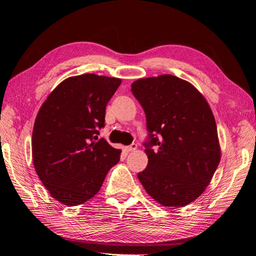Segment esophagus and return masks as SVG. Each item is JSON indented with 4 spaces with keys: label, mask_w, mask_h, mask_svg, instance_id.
Wrapping results in <instances>:
<instances>
[{
    "label": "esophagus",
    "mask_w": 256,
    "mask_h": 256,
    "mask_svg": "<svg viewBox=\"0 0 256 256\" xmlns=\"http://www.w3.org/2000/svg\"><path fill=\"white\" fill-rule=\"evenodd\" d=\"M136 149H137V144H132L130 146H128V147H126V150L128 152H134Z\"/></svg>",
    "instance_id": "esophagus-1"
}]
</instances>
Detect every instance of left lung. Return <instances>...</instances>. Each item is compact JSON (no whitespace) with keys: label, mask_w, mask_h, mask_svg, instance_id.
<instances>
[{"label":"left lung","mask_w":256,"mask_h":256,"mask_svg":"<svg viewBox=\"0 0 256 256\" xmlns=\"http://www.w3.org/2000/svg\"><path fill=\"white\" fill-rule=\"evenodd\" d=\"M130 90L150 133L144 144L148 165L138 179L160 206H186L205 191L221 160L208 102L191 82L168 74L137 79Z\"/></svg>","instance_id":"1"}]
</instances>
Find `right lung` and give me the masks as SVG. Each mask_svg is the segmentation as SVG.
<instances>
[{"label": "right lung", "instance_id": "obj_1", "mask_svg": "<svg viewBox=\"0 0 256 256\" xmlns=\"http://www.w3.org/2000/svg\"><path fill=\"white\" fill-rule=\"evenodd\" d=\"M116 77L84 74L64 79L47 96L34 122V168L50 195L78 206L96 195L121 151L105 140L106 105L121 84Z\"/></svg>", "mask_w": 256, "mask_h": 256}]
</instances>
